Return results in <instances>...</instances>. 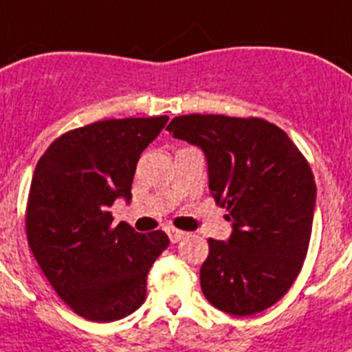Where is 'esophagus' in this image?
Instances as JSON below:
<instances>
[{
    "label": "esophagus",
    "instance_id": "34e87169",
    "mask_svg": "<svg viewBox=\"0 0 352 352\" xmlns=\"http://www.w3.org/2000/svg\"><path fill=\"white\" fill-rule=\"evenodd\" d=\"M167 235H169V239L173 241V243H179V241L185 239L188 234L187 232L178 230V228H174V226H169V228H167Z\"/></svg>",
    "mask_w": 352,
    "mask_h": 352
}]
</instances>
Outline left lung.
Here are the masks:
<instances>
[{
  "label": "left lung",
  "instance_id": "left-lung-1",
  "mask_svg": "<svg viewBox=\"0 0 352 352\" xmlns=\"http://www.w3.org/2000/svg\"><path fill=\"white\" fill-rule=\"evenodd\" d=\"M174 138L201 147L210 196L226 208L230 239H208L203 295L235 316L268 309L295 283L307 255L316 185L306 156L264 118L182 115Z\"/></svg>",
  "mask_w": 352,
  "mask_h": 352
}]
</instances>
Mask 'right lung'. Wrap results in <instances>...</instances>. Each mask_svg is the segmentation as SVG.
Listing matches in <instances>:
<instances>
[{
	"label": "right lung",
	"mask_w": 352,
	"mask_h": 352,
	"mask_svg": "<svg viewBox=\"0 0 352 352\" xmlns=\"http://www.w3.org/2000/svg\"><path fill=\"white\" fill-rule=\"evenodd\" d=\"M169 117L111 118L55 138L36 165L26 239L45 277L78 316L115 322L144 304L147 274L169 246L162 230L113 226L109 207L131 199L142 151Z\"/></svg>",
	"instance_id": "right-lung-1"
}]
</instances>
